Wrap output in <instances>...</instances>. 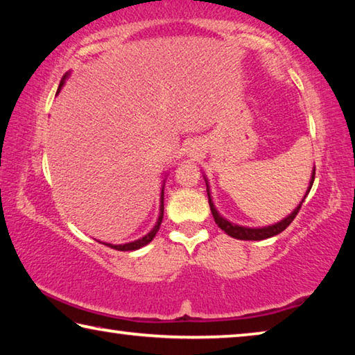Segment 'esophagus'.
<instances>
[{
    "mask_svg": "<svg viewBox=\"0 0 355 355\" xmlns=\"http://www.w3.org/2000/svg\"><path fill=\"white\" fill-rule=\"evenodd\" d=\"M197 152H199V148H197V147H194V146H191L189 147V156H192V158H194V156L197 155Z\"/></svg>",
    "mask_w": 355,
    "mask_h": 355,
    "instance_id": "esophagus-1",
    "label": "esophagus"
}]
</instances>
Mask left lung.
<instances>
[{
  "instance_id": "left-lung-1",
  "label": "left lung",
  "mask_w": 355,
  "mask_h": 355,
  "mask_svg": "<svg viewBox=\"0 0 355 355\" xmlns=\"http://www.w3.org/2000/svg\"><path fill=\"white\" fill-rule=\"evenodd\" d=\"M203 180H205V184H207V194H208V203H209V209H211V214L214 218V222L218 224V227L220 230H224L228 236L232 238H236V239H244V241H261V239H266V238H272L275 235H279L285 230V228L291 224L293 219L296 218V214L299 213L300 205H302V202L305 200V197L309 196V192L311 189V186H313L315 182V167L313 171H311V177H310V183H309V188L307 192H305L304 199L299 202V205L293 209V211L285 216L284 219L275 222V224L271 225H264V227H248V225H239L235 224V222L228 220L227 218H224L218 209H216L213 199H211V192H209V184H208V178L203 175Z\"/></svg>"
}]
</instances>
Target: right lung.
I'll use <instances>...</instances> for the list:
<instances>
[{
	"instance_id": "add662e5",
	"label": "right lung",
	"mask_w": 355,
	"mask_h": 355,
	"mask_svg": "<svg viewBox=\"0 0 355 355\" xmlns=\"http://www.w3.org/2000/svg\"><path fill=\"white\" fill-rule=\"evenodd\" d=\"M69 76H70V71H67V73L64 75V78L61 80V84H59V87H58V92H56V95H58L59 92H61V89L64 87V84H65V80H67ZM166 177H167V173L164 175L163 183H161V194H159V214H158V219H156V224L153 225L152 230H150V232L147 233V235H144L142 238L136 239V241H131V243H125V244L101 243V244L110 245V248L116 249V250H137V249L144 248V245H147L150 241H152V239L155 238L156 233H158V230H159V225H161V222H163V216H164V184H166Z\"/></svg>"
}]
</instances>
